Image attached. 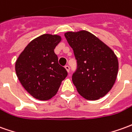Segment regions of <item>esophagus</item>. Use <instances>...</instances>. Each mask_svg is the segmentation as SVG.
I'll use <instances>...</instances> for the list:
<instances>
[{"label": "esophagus", "instance_id": "1", "mask_svg": "<svg viewBox=\"0 0 132 132\" xmlns=\"http://www.w3.org/2000/svg\"><path fill=\"white\" fill-rule=\"evenodd\" d=\"M65 69H66V71H67L68 72H69V71H70V66H69V65H66V66H65Z\"/></svg>", "mask_w": 132, "mask_h": 132}]
</instances>
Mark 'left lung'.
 <instances>
[{
  "label": "left lung",
  "instance_id": "left-lung-1",
  "mask_svg": "<svg viewBox=\"0 0 132 132\" xmlns=\"http://www.w3.org/2000/svg\"><path fill=\"white\" fill-rule=\"evenodd\" d=\"M64 36L77 62L72 81L79 94L88 100L104 96L117 76V57L109 47L88 31L67 32Z\"/></svg>",
  "mask_w": 132,
  "mask_h": 132
}]
</instances>
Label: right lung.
I'll return each mask as SVG.
<instances>
[{
  "mask_svg": "<svg viewBox=\"0 0 132 132\" xmlns=\"http://www.w3.org/2000/svg\"><path fill=\"white\" fill-rule=\"evenodd\" d=\"M61 40L59 36L44 34L28 44L15 62L19 81L34 98L50 99L68 75L54 52Z\"/></svg>",
  "mask_w": 132,
  "mask_h": 132,
  "instance_id": "add662e5",
  "label": "right lung"
}]
</instances>
